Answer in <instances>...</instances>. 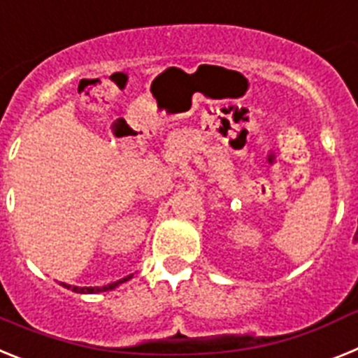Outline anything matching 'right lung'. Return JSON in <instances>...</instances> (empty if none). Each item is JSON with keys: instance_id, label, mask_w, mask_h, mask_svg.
<instances>
[{"instance_id": "add662e5", "label": "right lung", "mask_w": 358, "mask_h": 358, "mask_svg": "<svg viewBox=\"0 0 358 358\" xmlns=\"http://www.w3.org/2000/svg\"><path fill=\"white\" fill-rule=\"evenodd\" d=\"M131 275H127V278L124 279H119V281L115 282H110V285H106V287H88V288H79V287H70V285H66V282H63L64 288H70V290L77 292V294H97V292H106V290H113L115 287H119V285H122V282H126L127 279H131Z\"/></svg>"}]
</instances>
